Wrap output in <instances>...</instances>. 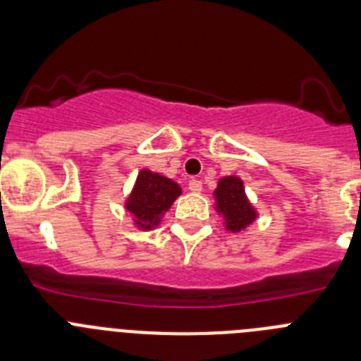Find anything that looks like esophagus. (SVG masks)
<instances>
[{"label": "esophagus", "mask_w": 361, "mask_h": 361, "mask_svg": "<svg viewBox=\"0 0 361 361\" xmlns=\"http://www.w3.org/2000/svg\"><path fill=\"white\" fill-rule=\"evenodd\" d=\"M188 188H190V191H193V193H200V191H202V183H200L199 178H191Z\"/></svg>", "instance_id": "esophagus-1"}]
</instances>
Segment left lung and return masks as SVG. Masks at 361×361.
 I'll use <instances>...</instances> for the list:
<instances>
[{
  "mask_svg": "<svg viewBox=\"0 0 361 361\" xmlns=\"http://www.w3.org/2000/svg\"><path fill=\"white\" fill-rule=\"evenodd\" d=\"M215 212L222 216V226L229 233H242L258 219V209L245 193L244 180L238 175L219 178L215 191Z\"/></svg>",
  "mask_w": 361,
  "mask_h": 361,
  "instance_id": "left-lung-1",
  "label": "left lung"
}]
</instances>
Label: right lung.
Masks as SVG:
<instances>
[{"label": "right lung", "mask_w": 361, "mask_h": 361, "mask_svg": "<svg viewBox=\"0 0 361 361\" xmlns=\"http://www.w3.org/2000/svg\"><path fill=\"white\" fill-rule=\"evenodd\" d=\"M183 195V188L173 178L142 168L137 173L130 195L124 200V212L132 216V224L141 231L159 228L162 216L171 208V204Z\"/></svg>", "instance_id": "right-lung-1"}]
</instances>
